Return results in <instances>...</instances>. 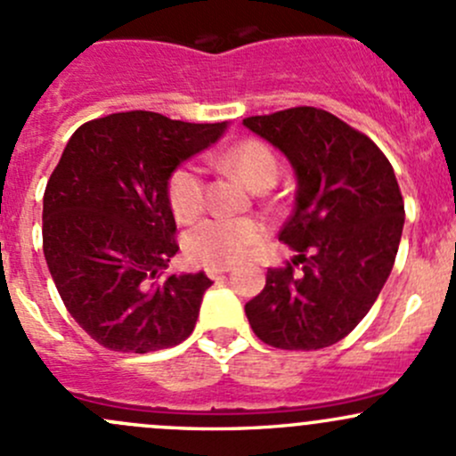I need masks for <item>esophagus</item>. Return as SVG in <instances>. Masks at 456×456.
<instances>
[{"label": "esophagus", "instance_id": "1", "mask_svg": "<svg viewBox=\"0 0 456 456\" xmlns=\"http://www.w3.org/2000/svg\"><path fill=\"white\" fill-rule=\"evenodd\" d=\"M232 265H209V266H205V273H208L209 277H218V275H223V273H229L232 271Z\"/></svg>", "mask_w": 456, "mask_h": 456}]
</instances>
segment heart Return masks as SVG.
<instances>
[{
	"mask_svg": "<svg viewBox=\"0 0 456 456\" xmlns=\"http://www.w3.org/2000/svg\"><path fill=\"white\" fill-rule=\"evenodd\" d=\"M229 167L238 172L253 188L275 181L277 159L266 143L257 140L240 142L224 155ZM167 196L175 214L181 220H191L205 208V170L194 161L176 167L167 181ZM265 224L253 218L212 216L196 224L188 233L190 256L205 265H232L242 257L253 244L265 238Z\"/></svg>",
	"mask_w": 456,
	"mask_h": 456,
	"instance_id": "heart-1",
	"label": "heart"
}]
</instances>
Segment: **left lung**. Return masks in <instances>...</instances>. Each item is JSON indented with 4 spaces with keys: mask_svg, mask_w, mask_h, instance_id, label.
<instances>
[{
    "mask_svg": "<svg viewBox=\"0 0 456 456\" xmlns=\"http://www.w3.org/2000/svg\"><path fill=\"white\" fill-rule=\"evenodd\" d=\"M275 146L295 172V212L280 240L301 271L268 268L247 305L260 341L280 349H321L362 321L389 280L404 227V200L380 148L337 115L295 107L242 119Z\"/></svg>",
    "mask_w": 456,
    "mask_h": 456,
    "instance_id": "8db88e82",
    "label": "left lung"
}]
</instances>
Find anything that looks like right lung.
I'll return each instance as SVG.
<instances>
[{"label":"right lung","instance_id":"right-lung-1","mask_svg":"<svg viewBox=\"0 0 456 456\" xmlns=\"http://www.w3.org/2000/svg\"><path fill=\"white\" fill-rule=\"evenodd\" d=\"M224 131L227 122L128 111L69 137L43 196V253L65 308L94 341L148 354L191 334L212 280L203 271L161 277L179 251L167 181Z\"/></svg>","mask_w":456,"mask_h":456}]
</instances>
